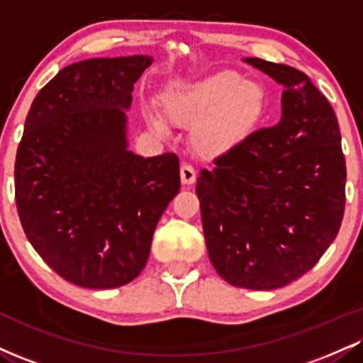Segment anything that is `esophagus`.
<instances>
[{
	"mask_svg": "<svg viewBox=\"0 0 363 363\" xmlns=\"http://www.w3.org/2000/svg\"><path fill=\"white\" fill-rule=\"evenodd\" d=\"M181 181L182 184L191 186L196 182V170L191 164H182L181 165Z\"/></svg>",
	"mask_w": 363,
	"mask_h": 363,
	"instance_id": "obj_1",
	"label": "esophagus"
}]
</instances>
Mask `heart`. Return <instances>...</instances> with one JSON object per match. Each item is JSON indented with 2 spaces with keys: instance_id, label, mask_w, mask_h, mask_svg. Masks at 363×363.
<instances>
[{
  "instance_id": "1",
  "label": "heart",
  "mask_w": 363,
  "mask_h": 363,
  "mask_svg": "<svg viewBox=\"0 0 363 363\" xmlns=\"http://www.w3.org/2000/svg\"><path fill=\"white\" fill-rule=\"evenodd\" d=\"M172 123L194 126L193 142L201 155L220 157L235 150L259 130L267 113V93L260 82L220 71L203 79L177 82L164 96ZM147 125L167 135L169 125L157 113H145Z\"/></svg>"
}]
</instances>
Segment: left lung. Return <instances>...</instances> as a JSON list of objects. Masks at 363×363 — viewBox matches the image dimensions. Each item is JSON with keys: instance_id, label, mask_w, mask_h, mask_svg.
Masks as SVG:
<instances>
[{"instance_id": "8db88e82", "label": "left lung", "mask_w": 363, "mask_h": 363, "mask_svg": "<svg viewBox=\"0 0 363 363\" xmlns=\"http://www.w3.org/2000/svg\"><path fill=\"white\" fill-rule=\"evenodd\" d=\"M243 60L284 86L282 116L201 170L196 194L216 272L231 286L269 291L304 276L336 238L347 167L333 108L306 74Z\"/></svg>"}]
</instances>
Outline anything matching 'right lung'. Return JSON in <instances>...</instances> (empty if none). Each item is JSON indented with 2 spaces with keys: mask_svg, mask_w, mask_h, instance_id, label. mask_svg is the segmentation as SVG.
<instances>
[{
  "mask_svg": "<svg viewBox=\"0 0 363 363\" xmlns=\"http://www.w3.org/2000/svg\"><path fill=\"white\" fill-rule=\"evenodd\" d=\"M150 55L71 64L35 96L16 152L15 199L28 242L65 281L132 282L179 193L176 154L128 150L126 110Z\"/></svg>",
  "mask_w": 363,
  "mask_h": 363,
  "instance_id": "add662e5",
  "label": "right lung"
}]
</instances>
